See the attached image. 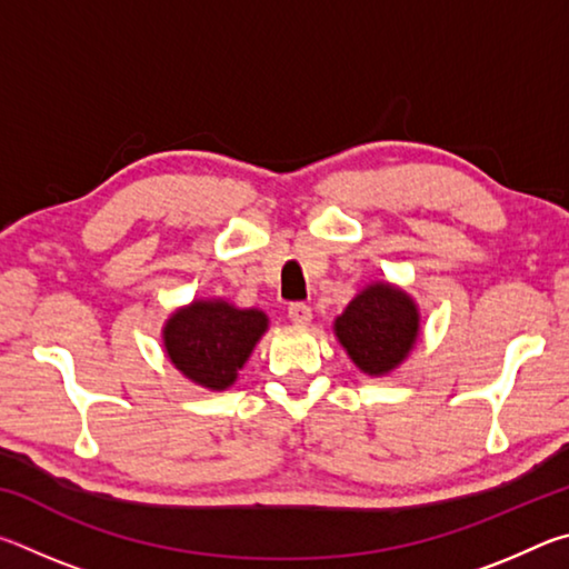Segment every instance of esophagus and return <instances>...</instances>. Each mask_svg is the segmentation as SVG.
Returning a JSON list of instances; mask_svg holds the SVG:
<instances>
[{
    "mask_svg": "<svg viewBox=\"0 0 569 569\" xmlns=\"http://www.w3.org/2000/svg\"><path fill=\"white\" fill-rule=\"evenodd\" d=\"M288 319H291V321L298 323V326H308V323H311V319H313L311 306H306V303H301V301L291 303V306H288Z\"/></svg>",
    "mask_w": 569,
    "mask_h": 569,
    "instance_id": "obj_1",
    "label": "esophagus"
}]
</instances>
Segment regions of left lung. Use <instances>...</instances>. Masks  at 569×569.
Returning a JSON list of instances; mask_svg holds the SVG:
<instances>
[{"mask_svg":"<svg viewBox=\"0 0 569 569\" xmlns=\"http://www.w3.org/2000/svg\"><path fill=\"white\" fill-rule=\"evenodd\" d=\"M333 329L361 371L387 373L417 341L419 313L407 293L377 283L346 306Z\"/></svg>","mask_w":569,"mask_h":569,"instance_id":"obj_1","label":"left lung"}]
</instances>
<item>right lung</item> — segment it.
Here are the masks:
<instances>
[{
    "label": "right lung",
    "instance_id": "right-lung-1",
    "mask_svg": "<svg viewBox=\"0 0 569 569\" xmlns=\"http://www.w3.org/2000/svg\"><path fill=\"white\" fill-rule=\"evenodd\" d=\"M266 329V313L256 308L240 311L226 301H196L172 313L162 339L176 369L200 387L220 391L236 381Z\"/></svg>",
    "mask_w": 569,
    "mask_h": 569
}]
</instances>
